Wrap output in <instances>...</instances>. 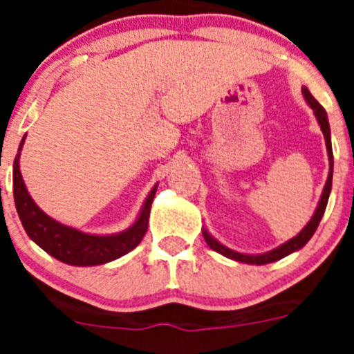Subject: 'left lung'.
<instances>
[{"instance_id": "8db88e82", "label": "left lung", "mask_w": 354, "mask_h": 354, "mask_svg": "<svg viewBox=\"0 0 354 354\" xmlns=\"http://www.w3.org/2000/svg\"><path fill=\"white\" fill-rule=\"evenodd\" d=\"M303 95H305L306 102L310 104V108L314 109L315 117H317L319 124H321V129H323V134H324V140H326V149H328V158H330V174H328V180H326V186H324L323 189V196H321V200H319V205L317 209H315L314 216H312V220L306 223V227L303 228L301 232L298 234L296 237H292L290 241H287V243H283L282 246H278V248L271 250V252L268 253H262V255H243V253H237V252H232V250L225 248L223 245H220L218 241L212 239L211 236H209L207 232H204V239L205 243L209 245V248H212L214 252L221 253V255H225V257L228 259H234V261L237 262H245V264H270V262H274V261H280V259H283L286 255H289V253L296 252V250L303 248V246L308 243V239H310L312 236H314L315 228H317L319 221H321V218H323L324 211H326V204H328V196H330V192H331V177H333V152H331V138H330V124H328V117H326V111H324V108L321 104H319L317 101H315L314 97H312V93L308 92V88H303Z\"/></svg>"}]
</instances>
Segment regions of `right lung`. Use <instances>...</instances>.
<instances>
[{
	"label": "right lung",
	"instance_id": "right-lung-1",
	"mask_svg": "<svg viewBox=\"0 0 354 354\" xmlns=\"http://www.w3.org/2000/svg\"><path fill=\"white\" fill-rule=\"evenodd\" d=\"M23 143L24 138L19 145V150ZM156 189L158 186L149 193L138 220L133 227L127 228L126 232L115 234V236H90V234L80 232L76 228L58 223L37 207L35 202L28 195V189L19 171V154L14 159V200L24 230L44 252L71 266L104 264L136 248L147 232L150 205L154 200Z\"/></svg>",
	"mask_w": 354,
	"mask_h": 354
}]
</instances>
